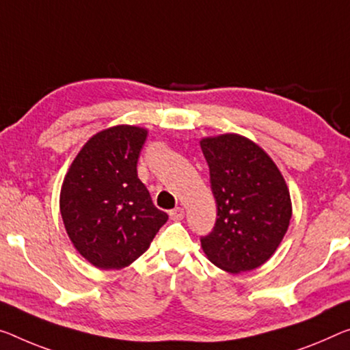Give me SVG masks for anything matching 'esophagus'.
Wrapping results in <instances>:
<instances>
[{
    "instance_id": "1",
    "label": "esophagus",
    "mask_w": 350,
    "mask_h": 350,
    "mask_svg": "<svg viewBox=\"0 0 350 350\" xmlns=\"http://www.w3.org/2000/svg\"><path fill=\"white\" fill-rule=\"evenodd\" d=\"M169 216L172 220H181L183 217H185V209L183 208L172 209V211H169Z\"/></svg>"
}]
</instances>
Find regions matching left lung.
I'll return each instance as SVG.
<instances>
[{"label": "left lung", "instance_id": "1", "mask_svg": "<svg viewBox=\"0 0 350 350\" xmlns=\"http://www.w3.org/2000/svg\"><path fill=\"white\" fill-rule=\"evenodd\" d=\"M200 147L217 206L214 228L200 238L203 252L231 273L265 265L293 214L283 175L265 150L239 134L205 137Z\"/></svg>", "mask_w": 350, "mask_h": 350}]
</instances>
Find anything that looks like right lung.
Listing matches in <instances>:
<instances>
[{
	"mask_svg": "<svg viewBox=\"0 0 350 350\" xmlns=\"http://www.w3.org/2000/svg\"><path fill=\"white\" fill-rule=\"evenodd\" d=\"M147 130L117 125L96 133L73 159L61 214L75 249L98 269H122L150 247L169 216L137 178Z\"/></svg>",
	"mask_w": 350,
	"mask_h": 350,
	"instance_id": "1",
	"label": "right lung"
}]
</instances>
